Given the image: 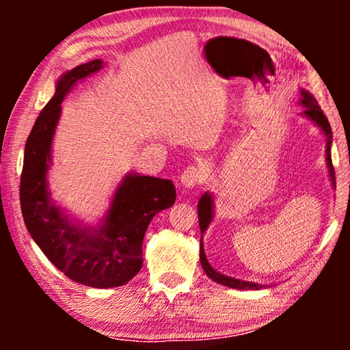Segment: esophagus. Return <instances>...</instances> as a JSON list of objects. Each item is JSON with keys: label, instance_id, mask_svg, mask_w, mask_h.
Returning <instances> with one entry per match:
<instances>
[{"label": "esophagus", "instance_id": "esophagus-1", "mask_svg": "<svg viewBox=\"0 0 350 350\" xmlns=\"http://www.w3.org/2000/svg\"><path fill=\"white\" fill-rule=\"evenodd\" d=\"M205 176H207V174H205L204 167L189 165L188 169L181 174L180 183L181 186H185V188H194V186L204 183Z\"/></svg>", "mask_w": 350, "mask_h": 350}]
</instances>
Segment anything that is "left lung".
I'll use <instances>...</instances> for the list:
<instances>
[{
	"label": "left lung",
	"instance_id": "1",
	"mask_svg": "<svg viewBox=\"0 0 350 350\" xmlns=\"http://www.w3.org/2000/svg\"><path fill=\"white\" fill-rule=\"evenodd\" d=\"M299 103L304 107V111L301 113L303 116L310 119L315 126L322 129V132L327 137V165H328V172H329V178H332V183L334 188H336V180H334V167L332 162V140H333V133H332V127H329V122L327 116H325L322 108L319 107L317 100L314 98L312 94H309L308 90H301V100ZM198 213H199V226H200V265H202L205 274H207L210 279L217 282V284L231 286V288L236 290H260L261 286H267V285H260L255 284V282H245V280H239L234 279V277H228L221 274V272L215 271L210 262L207 261V256H205L204 252V243H202V236L204 232L207 231L210 221L213 218V198L210 193L202 194V198L199 199L198 204Z\"/></svg>",
	"mask_w": 350,
	"mask_h": 350
}]
</instances>
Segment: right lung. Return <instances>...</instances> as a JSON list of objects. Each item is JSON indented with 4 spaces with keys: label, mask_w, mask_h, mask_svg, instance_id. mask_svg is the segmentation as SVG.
Returning <instances> with one entry per match:
<instances>
[{
    "label": "right lung",
    "mask_w": 350,
    "mask_h": 350,
    "mask_svg": "<svg viewBox=\"0 0 350 350\" xmlns=\"http://www.w3.org/2000/svg\"><path fill=\"white\" fill-rule=\"evenodd\" d=\"M103 66L102 60L78 65L57 81L55 94L41 109L25 145L21 175V207L25 226L57 269L94 288L127 284L143 265V237L156 213L175 204L170 180L127 174L113 196L102 224L76 223L51 199L47 170L51 146L71 88Z\"/></svg>",
    "instance_id": "add662e5"
}]
</instances>
